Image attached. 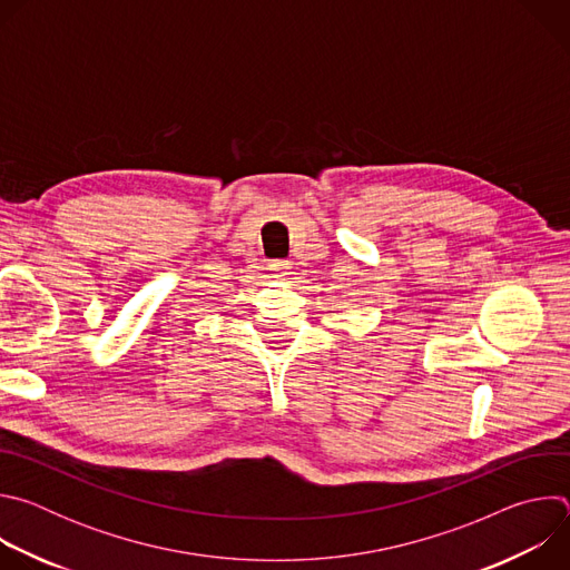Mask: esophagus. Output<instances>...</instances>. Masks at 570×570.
<instances>
[{"label":"esophagus","instance_id":"34e87169","mask_svg":"<svg viewBox=\"0 0 570 570\" xmlns=\"http://www.w3.org/2000/svg\"><path fill=\"white\" fill-rule=\"evenodd\" d=\"M268 271L275 273L277 277H286L288 271H291V264L284 262V259H275V262H268Z\"/></svg>","mask_w":570,"mask_h":570}]
</instances>
